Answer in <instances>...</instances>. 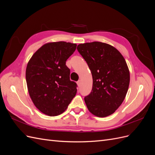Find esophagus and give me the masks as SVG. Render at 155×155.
Instances as JSON below:
<instances>
[{"mask_svg":"<svg viewBox=\"0 0 155 155\" xmlns=\"http://www.w3.org/2000/svg\"><path fill=\"white\" fill-rule=\"evenodd\" d=\"M77 85H78V87L80 86V85H81V81L80 80H79L78 81H77Z\"/></svg>","mask_w":155,"mask_h":155,"instance_id":"esophagus-1","label":"esophagus"}]
</instances>
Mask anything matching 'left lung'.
<instances>
[{"label": "left lung", "mask_w": 155, "mask_h": 155, "mask_svg": "<svg viewBox=\"0 0 155 155\" xmlns=\"http://www.w3.org/2000/svg\"><path fill=\"white\" fill-rule=\"evenodd\" d=\"M77 49L92 76V92L84 98L88 110L101 118L113 114L124 101L129 85L124 58L114 46L101 42L79 44Z\"/></svg>", "instance_id": "obj_1"}]
</instances>
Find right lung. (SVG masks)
Returning <instances> with one entry per match:
<instances>
[{"mask_svg":"<svg viewBox=\"0 0 155 155\" xmlns=\"http://www.w3.org/2000/svg\"><path fill=\"white\" fill-rule=\"evenodd\" d=\"M77 45L64 41L43 45L28 63L26 79L35 106L43 114L58 116L67 109L77 92L66 61Z\"/></svg>","mask_w":155,"mask_h":155,"instance_id":"1","label":"right lung"}]
</instances>
